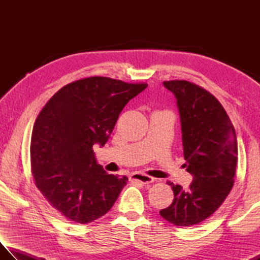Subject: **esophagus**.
<instances>
[{
  "instance_id": "34e87169",
  "label": "esophagus",
  "mask_w": 260,
  "mask_h": 260,
  "mask_svg": "<svg viewBox=\"0 0 260 260\" xmlns=\"http://www.w3.org/2000/svg\"><path fill=\"white\" fill-rule=\"evenodd\" d=\"M131 179L133 181H139L142 184H151L154 182V178H152V176L142 173H133L131 176Z\"/></svg>"
}]
</instances>
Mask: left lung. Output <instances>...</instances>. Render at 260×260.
Masks as SVG:
<instances>
[{"instance_id": "left-lung-1", "label": "left lung", "mask_w": 260, "mask_h": 260, "mask_svg": "<svg viewBox=\"0 0 260 260\" xmlns=\"http://www.w3.org/2000/svg\"><path fill=\"white\" fill-rule=\"evenodd\" d=\"M163 84L178 102L184 167L193 181L187 189L170 183L173 202L159 214L174 225L190 227L217 211L233 189L238 159L236 132L211 92L186 80Z\"/></svg>"}]
</instances>
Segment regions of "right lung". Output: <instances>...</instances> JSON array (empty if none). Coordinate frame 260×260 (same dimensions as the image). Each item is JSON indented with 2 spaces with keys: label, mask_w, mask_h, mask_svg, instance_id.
Returning <instances> with one entry per match:
<instances>
[{
  "label": "right lung",
  "mask_w": 260,
  "mask_h": 260,
  "mask_svg": "<svg viewBox=\"0 0 260 260\" xmlns=\"http://www.w3.org/2000/svg\"><path fill=\"white\" fill-rule=\"evenodd\" d=\"M147 84L87 77L63 86L39 114L31 137V172L52 208L77 223L107 213L127 176L108 174L92 145L106 144L125 105Z\"/></svg>",
  "instance_id": "1"
}]
</instances>
